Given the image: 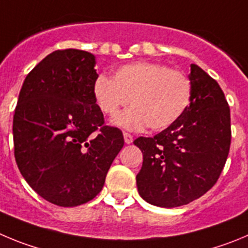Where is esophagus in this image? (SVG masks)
Listing matches in <instances>:
<instances>
[{
    "label": "esophagus",
    "mask_w": 248,
    "mask_h": 248,
    "mask_svg": "<svg viewBox=\"0 0 248 248\" xmlns=\"http://www.w3.org/2000/svg\"><path fill=\"white\" fill-rule=\"evenodd\" d=\"M124 143L129 144V143H132V142H133V137L131 135H129V133L124 132Z\"/></svg>",
    "instance_id": "34e87169"
}]
</instances>
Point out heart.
<instances>
[{
	"label": "heart",
	"instance_id": "b5f03b06",
	"mask_svg": "<svg viewBox=\"0 0 248 248\" xmlns=\"http://www.w3.org/2000/svg\"><path fill=\"white\" fill-rule=\"evenodd\" d=\"M191 97L190 79L160 64H129L117 69L113 79L102 75L93 84V99L105 115H117L131 100L133 108L111 121L131 131L168 128L188 110Z\"/></svg>",
	"mask_w": 248,
	"mask_h": 248
}]
</instances>
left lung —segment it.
<instances>
[{
  "label": "left lung",
  "mask_w": 248,
  "mask_h": 248,
  "mask_svg": "<svg viewBox=\"0 0 248 248\" xmlns=\"http://www.w3.org/2000/svg\"><path fill=\"white\" fill-rule=\"evenodd\" d=\"M190 106L155 137H138L143 163L136 177L140 198L160 207L186 205L217 182L230 151V108L217 82L191 64Z\"/></svg>",
  "instance_id": "left-lung-1"
}]
</instances>
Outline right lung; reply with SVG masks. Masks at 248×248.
Masks as SVG:
<instances>
[{"label":"right lung","instance_id":"add662e5","mask_svg":"<svg viewBox=\"0 0 248 248\" xmlns=\"http://www.w3.org/2000/svg\"><path fill=\"white\" fill-rule=\"evenodd\" d=\"M95 64L85 50H55L27 75L19 91L16 162L31 188L58 206L93 200L124 143L119 128L104 126L93 99Z\"/></svg>","mask_w":248,"mask_h":248}]
</instances>
